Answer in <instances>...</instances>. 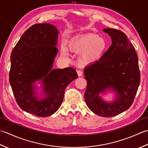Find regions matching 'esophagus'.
<instances>
[{
	"instance_id": "1",
	"label": "esophagus",
	"mask_w": 148,
	"mask_h": 148,
	"mask_svg": "<svg viewBox=\"0 0 148 148\" xmlns=\"http://www.w3.org/2000/svg\"><path fill=\"white\" fill-rule=\"evenodd\" d=\"M77 75H78V77H81V76H82V71L77 70Z\"/></svg>"
}]
</instances>
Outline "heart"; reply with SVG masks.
Returning <instances> with one entry per match:
<instances>
[{"instance_id": "1", "label": "heart", "mask_w": 148, "mask_h": 148, "mask_svg": "<svg viewBox=\"0 0 148 148\" xmlns=\"http://www.w3.org/2000/svg\"><path fill=\"white\" fill-rule=\"evenodd\" d=\"M70 49L77 53H83V58L87 62L99 61L105 53L107 43L103 38L96 34H87L71 40L69 43ZM66 55V50H62Z\"/></svg>"}]
</instances>
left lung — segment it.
Returning a JSON list of instances; mask_svg holds the SVG:
<instances>
[{
  "mask_svg": "<svg viewBox=\"0 0 148 148\" xmlns=\"http://www.w3.org/2000/svg\"><path fill=\"white\" fill-rule=\"evenodd\" d=\"M102 31L110 36L112 44L99 61L84 69L87 82L84 98L92 112L112 117L128 110L133 103L140 75L137 53L125 33L110 28ZM110 92L115 96L108 102L102 96Z\"/></svg>",
  "mask_w": 148,
  "mask_h": 148,
  "instance_id": "left-lung-1",
  "label": "left lung"
}]
</instances>
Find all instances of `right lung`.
<instances>
[{
    "mask_svg": "<svg viewBox=\"0 0 148 148\" xmlns=\"http://www.w3.org/2000/svg\"><path fill=\"white\" fill-rule=\"evenodd\" d=\"M59 33L52 24H34L23 33L11 54L10 83L14 98L23 110L38 117L55 113L66 87L78 77L71 67L53 69Z\"/></svg>",
    "mask_w": 148,
    "mask_h": 148,
    "instance_id": "right-lung-1",
    "label": "right lung"
}]
</instances>
